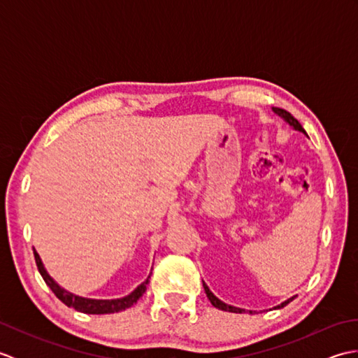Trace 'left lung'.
<instances>
[{
    "label": "left lung",
    "instance_id": "left-lung-1",
    "mask_svg": "<svg viewBox=\"0 0 358 358\" xmlns=\"http://www.w3.org/2000/svg\"><path fill=\"white\" fill-rule=\"evenodd\" d=\"M272 110L273 112H275L277 113V115L278 117H281V118H283L285 121H286V123H289V124H291L294 129H295V131H300V132H303V134H306V131H305V129H303L301 127V124L299 123V121H296L292 115H291V113H289V112H286L285 109H280V108H272ZM203 287H204V292H206V295H208V299H209V301L212 303V306H215V308H218V309H222V310H227V313H235V314H243V313H245V309H240V308H235V306H231V305H226V303H223L222 300H218L217 299V296L214 295V294H212L210 291H209V287L206 286V283H204V281H203ZM294 300V296H292V299H289V300H286L285 303H281V305H278V306H275V309H280V308H283V306H286L287 305V303L289 301H292ZM249 313L250 314H252V310H249Z\"/></svg>",
    "mask_w": 358,
    "mask_h": 358
}]
</instances>
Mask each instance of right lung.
<instances>
[{
  "mask_svg": "<svg viewBox=\"0 0 358 358\" xmlns=\"http://www.w3.org/2000/svg\"><path fill=\"white\" fill-rule=\"evenodd\" d=\"M34 255H35V263L38 266V271H40L43 280L45 281L52 292L55 294L59 300H62L67 308H73L78 313H85V314H113V313H120V310H124L127 308H131L132 305H135L138 301L140 296L146 292V286L149 283V278L141 283L138 287L135 289L132 294H129L127 296H123V299H117V300H94V299H85V296H78L73 295L71 292H67L66 289H63L62 286H58L53 278L49 275L48 271L44 269L43 262L40 255H38L36 250L34 249Z\"/></svg>",
  "mask_w": 358,
  "mask_h": 358,
  "instance_id": "add662e5",
  "label": "right lung"
}]
</instances>
